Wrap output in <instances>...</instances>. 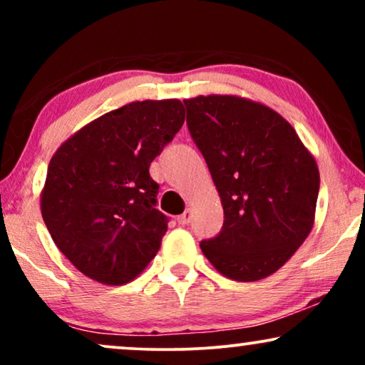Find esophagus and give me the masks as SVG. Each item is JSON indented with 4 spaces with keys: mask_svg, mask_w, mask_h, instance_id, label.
Masks as SVG:
<instances>
[{
    "mask_svg": "<svg viewBox=\"0 0 365 365\" xmlns=\"http://www.w3.org/2000/svg\"><path fill=\"white\" fill-rule=\"evenodd\" d=\"M178 222L181 224V226H186V224L191 222V212L184 211L181 216H178Z\"/></svg>",
    "mask_w": 365,
    "mask_h": 365,
    "instance_id": "1",
    "label": "esophagus"
}]
</instances>
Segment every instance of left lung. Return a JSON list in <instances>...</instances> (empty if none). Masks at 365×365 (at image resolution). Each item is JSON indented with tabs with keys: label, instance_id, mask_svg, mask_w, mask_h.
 <instances>
[{
	"label": "left lung",
	"instance_id": "1",
	"mask_svg": "<svg viewBox=\"0 0 365 365\" xmlns=\"http://www.w3.org/2000/svg\"><path fill=\"white\" fill-rule=\"evenodd\" d=\"M187 129L221 196L224 224L201 242L222 276L252 282L281 269L314 226L319 169L274 109L237 96L184 101Z\"/></svg>",
	"mask_w": 365,
	"mask_h": 365
}]
</instances>
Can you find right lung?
I'll return each mask as SVG.
<instances>
[{"mask_svg": "<svg viewBox=\"0 0 365 365\" xmlns=\"http://www.w3.org/2000/svg\"><path fill=\"white\" fill-rule=\"evenodd\" d=\"M182 123L179 99L129 103L54 153L41 192L43 221L84 276L123 286L158 254L169 219L156 209L159 184L149 166Z\"/></svg>", "mask_w": 365, "mask_h": 365, "instance_id": "right-lung-1", "label": "right lung"}]
</instances>
